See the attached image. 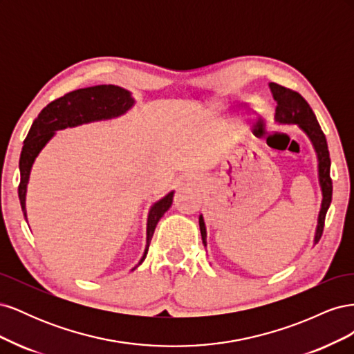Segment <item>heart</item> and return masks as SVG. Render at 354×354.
Wrapping results in <instances>:
<instances>
[{"mask_svg": "<svg viewBox=\"0 0 354 354\" xmlns=\"http://www.w3.org/2000/svg\"><path fill=\"white\" fill-rule=\"evenodd\" d=\"M217 108H218V109H221V108H223V104H220V103H218V104H217Z\"/></svg>", "mask_w": 354, "mask_h": 354, "instance_id": "obj_1", "label": "heart"}]
</instances>
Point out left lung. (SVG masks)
Masks as SVG:
<instances>
[{
    "mask_svg": "<svg viewBox=\"0 0 354 354\" xmlns=\"http://www.w3.org/2000/svg\"><path fill=\"white\" fill-rule=\"evenodd\" d=\"M269 87L273 95V100L276 102L274 122L277 125H297L299 130L306 134V137L315 149L317 159V180L320 186V194H322V202H320L317 224L313 238V245H316L320 236H322L326 211L330 205L332 199V180L329 177L330 159L326 138L324 131L320 130L316 115L313 113L312 108H310L308 103L301 97V95L274 82H270ZM199 229L202 243L207 248V226L205 221H203L202 214L199 216Z\"/></svg>",
    "mask_w": 354,
    "mask_h": 354,
    "instance_id": "8db88e82",
    "label": "left lung"
}]
</instances>
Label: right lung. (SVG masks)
I'll list each match as a JSON object with an SVG mask.
<instances>
[{"instance_id":"1","label":"right lung","mask_w":354,"mask_h":354,"mask_svg":"<svg viewBox=\"0 0 354 354\" xmlns=\"http://www.w3.org/2000/svg\"><path fill=\"white\" fill-rule=\"evenodd\" d=\"M134 104L136 100L131 91L118 87V85H95V87L80 88L77 91L68 93L63 97L51 102L41 111L30 127L26 140L24 142V149L19 160V199L26 221V192L30 171L32 167H34L35 159L51 138L56 136V131L82 124L115 120V118H120L133 109ZM173 196L174 190H171L164 198L152 203V207L149 208L146 223V246L140 261L137 263L136 267H133L131 272L145 261L156 224L160 217L169 209L171 203H173Z\"/></svg>"}]
</instances>
